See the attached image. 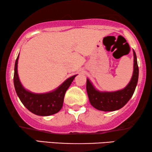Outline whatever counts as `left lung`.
I'll return each mask as SVG.
<instances>
[{
    "label": "left lung",
    "mask_w": 152,
    "mask_h": 152,
    "mask_svg": "<svg viewBox=\"0 0 152 152\" xmlns=\"http://www.w3.org/2000/svg\"><path fill=\"white\" fill-rule=\"evenodd\" d=\"M134 53V72L130 82L122 90L114 92H100L96 90L88 79L86 81V91L91 104L99 111H113L121 109L128 102L134 94L138 80V66L136 53Z\"/></svg>",
    "instance_id": "1"
}]
</instances>
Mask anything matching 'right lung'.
I'll list each match as a JSON object with an SVG mask.
<instances>
[{
  "label": "right lung",
  "instance_id": "obj_1",
  "mask_svg": "<svg viewBox=\"0 0 152 152\" xmlns=\"http://www.w3.org/2000/svg\"><path fill=\"white\" fill-rule=\"evenodd\" d=\"M18 54L15 61L14 75V84L16 94L25 107L30 112L37 115L48 116L59 112L63 106L65 93L70 86L74 78L73 75L67 79L55 91L47 93H33L23 88L18 78L17 64Z\"/></svg>",
  "mask_w": 152,
  "mask_h": 152
}]
</instances>
